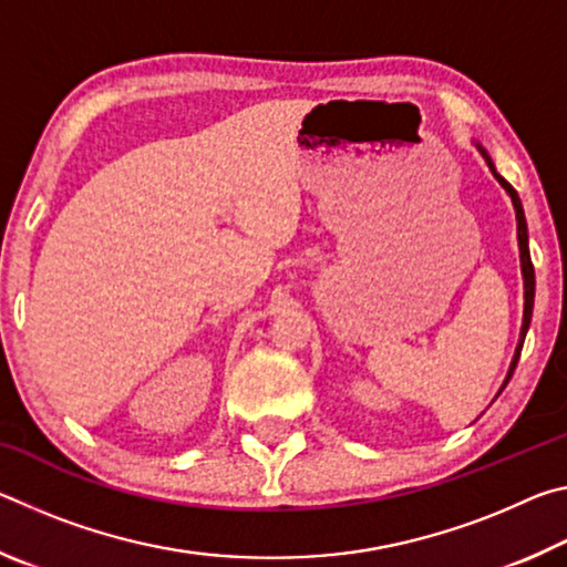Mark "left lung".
Listing matches in <instances>:
<instances>
[{"instance_id": "8db88e82", "label": "left lung", "mask_w": 567, "mask_h": 567, "mask_svg": "<svg viewBox=\"0 0 567 567\" xmlns=\"http://www.w3.org/2000/svg\"><path fill=\"white\" fill-rule=\"evenodd\" d=\"M475 147H477L480 155L485 157L487 167H491V172H493V177H495L497 182H501V187H503V189L507 192V195H511V199H513L515 219H517V247H520V272H523V297H525V307H523V328H520V340H517V348H515V354H513L511 370H507V378H505L503 388H501V392H503L507 382H511V378H513V370H515L517 360H520V350H523L525 334H527V328H530L533 302H535V270H533V260H530V249H527V225H525V213H523V203H520V197H517V192L513 189L511 182H505L501 175H497V169H495V165H493L491 155H487V152H485V147H483V145H477V142H475ZM501 392H497V395H501Z\"/></svg>"}]
</instances>
